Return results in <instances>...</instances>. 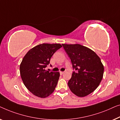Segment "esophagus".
Wrapping results in <instances>:
<instances>
[{
    "label": "esophagus",
    "mask_w": 120,
    "mask_h": 120,
    "mask_svg": "<svg viewBox=\"0 0 120 120\" xmlns=\"http://www.w3.org/2000/svg\"><path fill=\"white\" fill-rule=\"evenodd\" d=\"M64 72H62V71H60V75H63V74L64 73Z\"/></svg>",
    "instance_id": "1"
}]
</instances>
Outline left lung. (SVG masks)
<instances>
[{"mask_svg":"<svg viewBox=\"0 0 120 120\" xmlns=\"http://www.w3.org/2000/svg\"><path fill=\"white\" fill-rule=\"evenodd\" d=\"M71 61L73 70L68 82L69 88L78 97L92 93L98 86L103 76L104 66L93 50L84 45L62 44Z\"/></svg>","mask_w":120,"mask_h":120,"instance_id":"obj_1","label":"left lung"}]
</instances>
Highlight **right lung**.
I'll list each match as a JSON object with an SVG mask.
<instances>
[{"label":"right lung","mask_w":120,"mask_h":120,"mask_svg":"<svg viewBox=\"0 0 120 120\" xmlns=\"http://www.w3.org/2000/svg\"><path fill=\"white\" fill-rule=\"evenodd\" d=\"M62 47L59 43H43L33 47L20 65V75L26 87L35 96L45 98L54 91L59 79V72H49L45 67L54 53Z\"/></svg>","instance_id":"right-lung-1"}]
</instances>
